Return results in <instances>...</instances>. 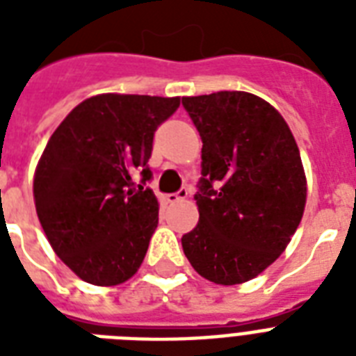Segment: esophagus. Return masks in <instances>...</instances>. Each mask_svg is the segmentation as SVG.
I'll return each instance as SVG.
<instances>
[{"label": "esophagus", "instance_id": "34e87169", "mask_svg": "<svg viewBox=\"0 0 356 356\" xmlns=\"http://www.w3.org/2000/svg\"><path fill=\"white\" fill-rule=\"evenodd\" d=\"M186 197H188V190L181 188L179 192H175V194H168L166 201L168 203H179V201L186 200Z\"/></svg>", "mask_w": 356, "mask_h": 356}]
</instances>
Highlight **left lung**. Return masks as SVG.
I'll return each mask as SVG.
<instances>
[{"mask_svg":"<svg viewBox=\"0 0 356 356\" xmlns=\"http://www.w3.org/2000/svg\"><path fill=\"white\" fill-rule=\"evenodd\" d=\"M203 140L200 222L181 238L207 281L233 286L279 259L303 218L307 177L279 111L249 92L183 97Z\"/></svg>","mask_w":356,"mask_h":356,"instance_id":"obj_1","label":"left lung"}]
</instances>
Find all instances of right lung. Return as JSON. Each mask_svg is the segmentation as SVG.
Returning a JSON list of instances; mask_svg holds the SVG:
<instances>
[{"label": "right lung", "mask_w": 356, "mask_h": 356, "mask_svg": "<svg viewBox=\"0 0 356 356\" xmlns=\"http://www.w3.org/2000/svg\"><path fill=\"white\" fill-rule=\"evenodd\" d=\"M179 105L181 97L97 94L47 140L33 179L36 214L53 251L85 282L116 286L144 262L159 225V201L144 188L153 134Z\"/></svg>", "instance_id": "1"}]
</instances>
